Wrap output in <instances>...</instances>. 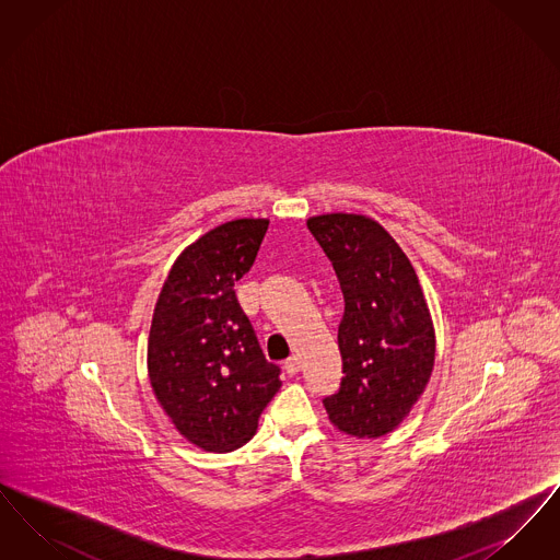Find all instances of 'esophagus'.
Listing matches in <instances>:
<instances>
[{"instance_id": "34e87169", "label": "esophagus", "mask_w": 560, "mask_h": 560, "mask_svg": "<svg viewBox=\"0 0 560 560\" xmlns=\"http://www.w3.org/2000/svg\"><path fill=\"white\" fill-rule=\"evenodd\" d=\"M300 368H302V361H300L298 354H292V357L285 361V372L290 373V375H295V373L300 372Z\"/></svg>"}]
</instances>
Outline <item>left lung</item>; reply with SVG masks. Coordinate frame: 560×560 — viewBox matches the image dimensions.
I'll return each mask as SVG.
<instances>
[{"mask_svg": "<svg viewBox=\"0 0 560 560\" xmlns=\"http://www.w3.org/2000/svg\"><path fill=\"white\" fill-rule=\"evenodd\" d=\"M345 293L338 327L342 382L325 397L329 422L359 439L393 432L422 397L434 365V327L399 243L361 213L306 222Z\"/></svg>", "mask_w": 560, "mask_h": 560, "instance_id": "8db88e82", "label": "left lung"}]
</instances>
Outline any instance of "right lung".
<instances>
[{"instance_id":"right-lung-1","label":"right lung","mask_w":560,"mask_h":560,"mask_svg":"<svg viewBox=\"0 0 560 560\" xmlns=\"http://www.w3.org/2000/svg\"><path fill=\"white\" fill-rule=\"evenodd\" d=\"M267 229V218H240L190 243L155 304L151 386L172 424L206 452L245 445L281 388V370L268 363L235 295Z\"/></svg>"}]
</instances>
